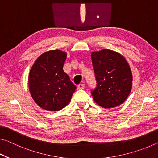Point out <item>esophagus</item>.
Returning a JSON list of instances; mask_svg holds the SVG:
<instances>
[{
    "instance_id": "esophagus-1",
    "label": "esophagus",
    "mask_w": 158,
    "mask_h": 158,
    "mask_svg": "<svg viewBox=\"0 0 158 158\" xmlns=\"http://www.w3.org/2000/svg\"><path fill=\"white\" fill-rule=\"evenodd\" d=\"M85 88V84H80L78 85V86H77V89L79 90H81V89H84Z\"/></svg>"
}]
</instances>
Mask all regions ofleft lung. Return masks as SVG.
<instances>
[{
    "instance_id": "obj_1",
    "label": "left lung",
    "mask_w": 158,
    "mask_h": 158,
    "mask_svg": "<svg viewBox=\"0 0 158 158\" xmlns=\"http://www.w3.org/2000/svg\"><path fill=\"white\" fill-rule=\"evenodd\" d=\"M91 59L97 81L91 90L93 100L104 108L119 106L132 89V74L125 58L109 49L93 52Z\"/></svg>"
}]
</instances>
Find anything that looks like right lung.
I'll use <instances>...</instances> for the list:
<instances>
[{"instance_id": "add662e5", "label": "right lung", "mask_w": 158, "mask_h": 158, "mask_svg": "<svg viewBox=\"0 0 158 158\" xmlns=\"http://www.w3.org/2000/svg\"><path fill=\"white\" fill-rule=\"evenodd\" d=\"M67 53L51 50L37 58L28 77L29 90L34 101L42 109L57 111L70 102L77 89L63 71Z\"/></svg>"}]
</instances>
